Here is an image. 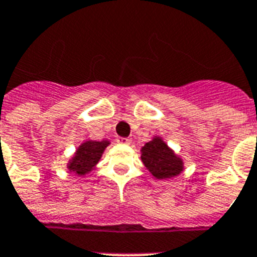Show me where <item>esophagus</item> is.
Here are the masks:
<instances>
[{"instance_id":"1","label":"esophagus","mask_w":257,"mask_h":257,"mask_svg":"<svg viewBox=\"0 0 257 257\" xmlns=\"http://www.w3.org/2000/svg\"><path fill=\"white\" fill-rule=\"evenodd\" d=\"M116 141H117V144L129 145L132 142V140H131V138H126V137H117V138H116Z\"/></svg>"}]
</instances>
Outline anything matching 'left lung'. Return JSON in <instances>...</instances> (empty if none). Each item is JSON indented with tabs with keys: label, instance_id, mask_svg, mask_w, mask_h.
Here are the masks:
<instances>
[{
	"label": "left lung",
	"instance_id": "obj_1",
	"mask_svg": "<svg viewBox=\"0 0 257 257\" xmlns=\"http://www.w3.org/2000/svg\"><path fill=\"white\" fill-rule=\"evenodd\" d=\"M141 159L151 175L159 180H166L180 175L182 172V160L162 141L154 138L142 147Z\"/></svg>",
	"mask_w": 257,
	"mask_h": 257
}]
</instances>
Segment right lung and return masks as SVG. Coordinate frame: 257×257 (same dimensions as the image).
Listing matches in <instances>:
<instances>
[{"instance_id": "add662e5", "label": "right lung", "mask_w": 257, "mask_h": 257, "mask_svg": "<svg viewBox=\"0 0 257 257\" xmlns=\"http://www.w3.org/2000/svg\"><path fill=\"white\" fill-rule=\"evenodd\" d=\"M108 141H86L77 149L75 156L68 164V169L79 176H84L94 168L101 159Z\"/></svg>"}]
</instances>
